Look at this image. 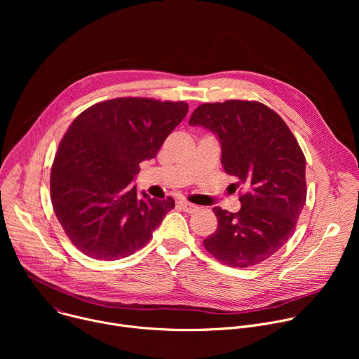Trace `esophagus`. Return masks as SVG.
<instances>
[{"label": "esophagus", "instance_id": "esophagus-1", "mask_svg": "<svg viewBox=\"0 0 359 359\" xmlns=\"http://www.w3.org/2000/svg\"><path fill=\"white\" fill-rule=\"evenodd\" d=\"M177 206H179L183 212H186V213H194V212L198 210V208L196 206V204L189 203L187 200H179V201H177Z\"/></svg>", "mask_w": 359, "mask_h": 359}]
</instances>
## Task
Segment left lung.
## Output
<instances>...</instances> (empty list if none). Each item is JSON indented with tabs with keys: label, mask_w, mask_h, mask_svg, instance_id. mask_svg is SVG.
I'll return each mask as SVG.
<instances>
[{
	"label": "left lung",
	"mask_w": 359,
	"mask_h": 359,
	"mask_svg": "<svg viewBox=\"0 0 359 359\" xmlns=\"http://www.w3.org/2000/svg\"><path fill=\"white\" fill-rule=\"evenodd\" d=\"M213 132L224 172L245 189L241 209L215 208L217 230L203 241L229 267H251L277 252L295 231L306 200L305 158L290 128L260 102L203 104L189 121Z\"/></svg>",
	"instance_id": "8db88e82"
}]
</instances>
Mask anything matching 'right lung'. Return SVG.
Masks as SVG:
<instances>
[{"mask_svg": "<svg viewBox=\"0 0 359 359\" xmlns=\"http://www.w3.org/2000/svg\"><path fill=\"white\" fill-rule=\"evenodd\" d=\"M187 111L182 100L116 97L71 123L50 170V200L64 231L88 257H128L175 208L172 197L150 198L130 183Z\"/></svg>", "mask_w": 359, "mask_h": 359, "instance_id": "1", "label": "right lung"}]
</instances>
